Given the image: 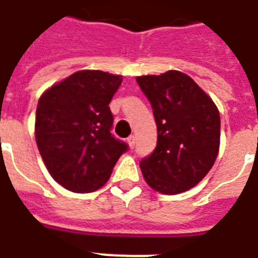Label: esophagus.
<instances>
[{"mask_svg":"<svg viewBox=\"0 0 258 258\" xmlns=\"http://www.w3.org/2000/svg\"><path fill=\"white\" fill-rule=\"evenodd\" d=\"M127 142H128L130 147L134 148V147H135V144H136V136L135 135H131L128 138V139H127Z\"/></svg>","mask_w":258,"mask_h":258,"instance_id":"1","label":"esophagus"}]
</instances>
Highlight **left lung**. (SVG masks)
Masks as SVG:
<instances>
[{
	"label": "left lung",
	"instance_id": "8db88e82",
	"mask_svg": "<svg viewBox=\"0 0 258 258\" xmlns=\"http://www.w3.org/2000/svg\"><path fill=\"white\" fill-rule=\"evenodd\" d=\"M150 100L158 143L142 159L151 188L176 195L195 187L212 168L220 146V115L213 100L180 71L136 78Z\"/></svg>",
	"mask_w": 258,
	"mask_h": 258
}]
</instances>
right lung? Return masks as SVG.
<instances>
[{"label": "right lung", "instance_id": "obj_1", "mask_svg": "<svg viewBox=\"0 0 258 258\" xmlns=\"http://www.w3.org/2000/svg\"><path fill=\"white\" fill-rule=\"evenodd\" d=\"M122 83L120 75L77 71L39 98L35 140L56 183L71 192H93L110 177L128 144L112 134L108 103Z\"/></svg>", "mask_w": 258, "mask_h": 258}]
</instances>
